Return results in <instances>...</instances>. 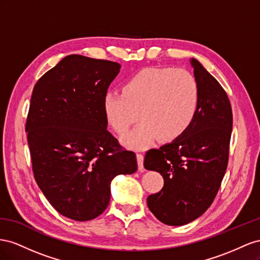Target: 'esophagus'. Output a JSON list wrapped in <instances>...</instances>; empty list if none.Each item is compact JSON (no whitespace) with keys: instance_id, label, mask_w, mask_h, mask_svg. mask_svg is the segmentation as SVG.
Masks as SVG:
<instances>
[{"instance_id":"34e87169","label":"esophagus","mask_w":260,"mask_h":260,"mask_svg":"<svg viewBox=\"0 0 260 260\" xmlns=\"http://www.w3.org/2000/svg\"><path fill=\"white\" fill-rule=\"evenodd\" d=\"M136 158H137V163H138V169L140 170V171H143L144 170V154L137 153Z\"/></svg>"}]
</instances>
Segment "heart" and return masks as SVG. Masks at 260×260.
<instances>
[{"label": "heart", "instance_id": "heart-1", "mask_svg": "<svg viewBox=\"0 0 260 260\" xmlns=\"http://www.w3.org/2000/svg\"><path fill=\"white\" fill-rule=\"evenodd\" d=\"M196 78L185 69L152 68L138 72L122 87V94L108 92L103 112L118 136H124L138 117L137 127L123 142L132 149H145L160 138H180L194 122L199 108Z\"/></svg>", "mask_w": 260, "mask_h": 260}]
</instances>
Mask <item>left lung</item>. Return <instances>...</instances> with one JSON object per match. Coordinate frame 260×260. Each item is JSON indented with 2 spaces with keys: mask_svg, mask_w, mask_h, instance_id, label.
I'll return each instance as SVG.
<instances>
[{
  "mask_svg": "<svg viewBox=\"0 0 260 260\" xmlns=\"http://www.w3.org/2000/svg\"><path fill=\"white\" fill-rule=\"evenodd\" d=\"M199 87L194 122L173 143L146 152L144 167L165 180L147 205L162 223L184 225L209 208L217 196L229 161L232 108L225 90L211 74L191 58Z\"/></svg>",
  "mask_w": 260,
  "mask_h": 260,
  "instance_id": "1",
  "label": "left lung"
}]
</instances>
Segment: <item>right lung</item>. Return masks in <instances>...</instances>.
<instances>
[{
	"mask_svg": "<svg viewBox=\"0 0 260 260\" xmlns=\"http://www.w3.org/2000/svg\"><path fill=\"white\" fill-rule=\"evenodd\" d=\"M121 65L84 55L65 56L37 81L26 121L35 180L62 216L99 217L110 184L137 170L135 152L107 129L103 98Z\"/></svg>",
	"mask_w": 260,
	"mask_h": 260,
	"instance_id": "obj_1",
	"label": "right lung"
}]
</instances>
